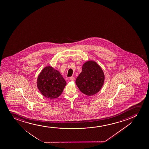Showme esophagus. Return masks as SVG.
I'll return each mask as SVG.
<instances>
[{"mask_svg": "<svg viewBox=\"0 0 149 149\" xmlns=\"http://www.w3.org/2000/svg\"><path fill=\"white\" fill-rule=\"evenodd\" d=\"M70 79L71 81H74V77H70Z\"/></svg>", "mask_w": 149, "mask_h": 149, "instance_id": "1", "label": "esophagus"}]
</instances>
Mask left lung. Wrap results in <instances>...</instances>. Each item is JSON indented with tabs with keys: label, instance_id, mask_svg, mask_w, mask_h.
Segmentation results:
<instances>
[{
	"label": "left lung",
	"instance_id": "8db88e82",
	"mask_svg": "<svg viewBox=\"0 0 149 149\" xmlns=\"http://www.w3.org/2000/svg\"><path fill=\"white\" fill-rule=\"evenodd\" d=\"M104 75L101 68L95 62L88 61L82 66V72L75 83L81 92L87 95H94L102 86Z\"/></svg>",
	"mask_w": 149,
	"mask_h": 149
}]
</instances>
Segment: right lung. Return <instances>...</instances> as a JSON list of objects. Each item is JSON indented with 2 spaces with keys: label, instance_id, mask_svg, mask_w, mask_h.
I'll use <instances>...</instances> for the list:
<instances>
[{
  "label": "right lung",
  "instance_id": "obj_1",
  "mask_svg": "<svg viewBox=\"0 0 149 149\" xmlns=\"http://www.w3.org/2000/svg\"><path fill=\"white\" fill-rule=\"evenodd\" d=\"M65 85L66 82L62 75L52 67H45L38 76V89L43 95L49 99L58 97Z\"/></svg>",
  "mask_w": 149,
  "mask_h": 149
}]
</instances>
